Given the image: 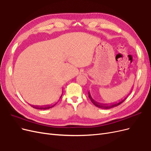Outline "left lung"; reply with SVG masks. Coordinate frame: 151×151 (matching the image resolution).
I'll return each instance as SVG.
<instances>
[{
  "mask_svg": "<svg viewBox=\"0 0 151 151\" xmlns=\"http://www.w3.org/2000/svg\"><path fill=\"white\" fill-rule=\"evenodd\" d=\"M131 93V92H130ZM88 94H89V99H91V102H92L96 106L98 107V108H101V109H110L111 108H113V107H115V106H118V105H120V104H122L123 101H125V100L126 99V98L129 96V95L130 94V93L128 94L126 97H125V98H123L121 100H119V101H116V102H114V103H98L97 101H96L95 100H94L92 98V96H91V94L89 93V91L88 92Z\"/></svg>",
  "mask_w": 151,
  "mask_h": 151,
  "instance_id": "obj_1",
  "label": "left lung"
}]
</instances>
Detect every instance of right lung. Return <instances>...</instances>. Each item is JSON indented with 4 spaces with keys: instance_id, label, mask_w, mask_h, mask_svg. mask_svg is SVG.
Here are the masks:
<instances>
[{
    "instance_id": "add662e5",
    "label": "right lung",
    "mask_w": 151,
    "mask_h": 151,
    "mask_svg": "<svg viewBox=\"0 0 151 151\" xmlns=\"http://www.w3.org/2000/svg\"><path fill=\"white\" fill-rule=\"evenodd\" d=\"M63 91V90H62ZM62 93H63V91H62ZM62 95L60 96V99L61 98V97H62ZM58 102H57V103H55V104H51V105H50V104H48V105H44V106H35V105H31V106L33 107V108H35V109H50V108H52V107H53Z\"/></svg>"
}]
</instances>
